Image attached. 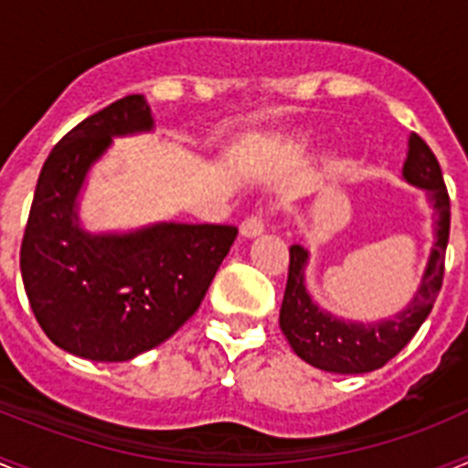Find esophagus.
Instances as JSON below:
<instances>
[{"instance_id":"esophagus-1","label":"esophagus","mask_w":468,"mask_h":468,"mask_svg":"<svg viewBox=\"0 0 468 468\" xmlns=\"http://www.w3.org/2000/svg\"><path fill=\"white\" fill-rule=\"evenodd\" d=\"M264 231V218L260 213H255V215H248L246 220L241 222V234L243 237H260V234H262Z\"/></svg>"}]
</instances>
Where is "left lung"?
<instances>
[{
    "label": "left lung",
    "mask_w": 468,
    "mask_h": 468,
    "mask_svg": "<svg viewBox=\"0 0 468 468\" xmlns=\"http://www.w3.org/2000/svg\"><path fill=\"white\" fill-rule=\"evenodd\" d=\"M403 177L427 192L436 210V243L431 248L427 270H424L415 297L396 316L375 321V324H356V321H345L330 312H324L312 300L304 285V267L309 262L307 248L300 243L291 246L288 283H285L279 325L297 356L318 370L340 375H361L378 370L415 337L420 325L431 314L445 274L450 197L436 154L417 133H412L408 140Z\"/></svg>",
    "instance_id": "8db88e82"
}]
</instances>
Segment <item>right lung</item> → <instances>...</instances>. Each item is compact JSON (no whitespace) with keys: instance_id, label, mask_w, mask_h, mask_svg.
Instances as JSON below:
<instances>
[{"instance_id":"obj_1","label":"right lung","mask_w":468,"mask_h":468,"mask_svg":"<svg viewBox=\"0 0 468 468\" xmlns=\"http://www.w3.org/2000/svg\"><path fill=\"white\" fill-rule=\"evenodd\" d=\"M143 95H126L69 131L37 180L20 246V274L48 340L89 361H131L194 316L239 229L159 222L90 234L77 213L90 166L112 138L152 131Z\"/></svg>"}]
</instances>
